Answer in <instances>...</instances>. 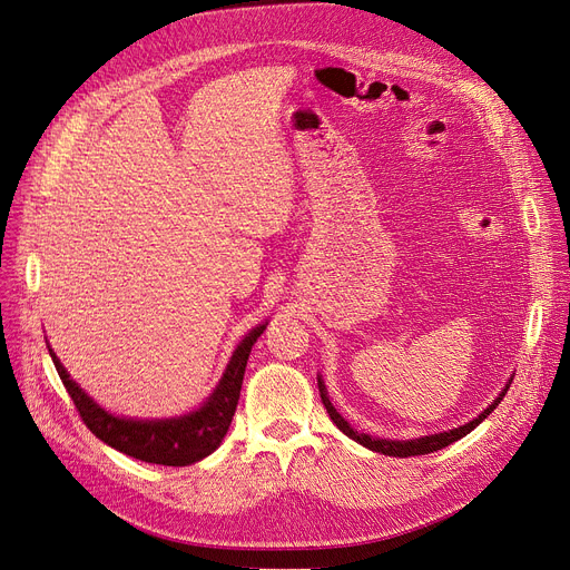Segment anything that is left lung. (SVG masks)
Wrapping results in <instances>:
<instances>
[{"label":"left lung","instance_id":"obj_1","mask_svg":"<svg viewBox=\"0 0 570 570\" xmlns=\"http://www.w3.org/2000/svg\"><path fill=\"white\" fill-rule=\"evenodd\" d=\"M512 383V381H510ZM510 383L505 385V390L494 399V403L490 405V409L487 411H482L473 422H469V424H464V426H456V429H452V431H443V433H433V436H424V439H415V441H383V439H371L368 433H357L355 429H352L338 413H336V409L332 405V401H330V396H327V392H324V385H322V381L317 377V385H320V396H322V403H324V409H327V413H330V417H332V422L345 433L347 439H352V441H357L360 445H364V448H368V450H373V452H383V454H390V456H417V454H429V452H436V450H443V448H448V445H452L454 441H459V439H464L466 433H471L487 415H490L497 405L503 401V396H505V392H508V387H510Z\"/></svg>","mask_w":570,"mask_h":570}]
</instances>
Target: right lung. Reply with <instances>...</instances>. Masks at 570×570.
<instances>
[{
    "mask_svg": "<svg viewBox=\"0 0 570 570\" xmlns=\"http://www.w3.org/2000/svg\"><path fill=\"white\" fill-rule=\"evenodd\" d=\"M266 322L255 327L246 338H243L232 355V362L223 375L220 385L208 396V401L193 415H185L178 420H125L114 417L80 390L56 352H50L52 364H56L62 385L67 387L80 420L95 433L99 441L111 445L134 459H141L148 464L161 466H189L208 456L225 439V433L232 424L236 403L240 396L243 373L250 357V350L257 338L264 334Z\"/></svg>",
    "mask_w": 570,
    "mask_h": 570,
    "instance_id": "add662e5",
    "label": "right lung"
}]
</instances>
